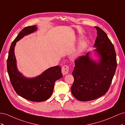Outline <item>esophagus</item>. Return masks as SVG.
I'll use <instances>...</instances> for the list:
<instances>
[{
    "mask_svg": "<svg viewBox=\"0 0 125 125\" xmlns=\"http://www.w3.org/2000/svg\"><path fill=\"white\" fill-rule=\"evenodd\" d=\"M69 67L67 65L63 66L62 68V72L63 75H66L68 73H69Z\"/></svg>",
    "mask_w": 125,
    "mask_h": 125,
    "instance_id": "1",
    "label": "esophagus"
}]
</instances>
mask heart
Wrapping results in <instances>:
<instances>
[{
	"instance_id": "obj_1",
	"label": "heart",
	"mask_w": 125,
	"mask_h": 125,
	"mask_svg": "<svg viewBox=\"0 0 125 125\" xmlns=\"http://www.w3.org/2000/svg\"><path fill=\"white\" fill-rule=\"evenodd\" d=\"M85 42H84V41L80 42V43L79 44L78 46L77 49L76 54H78L80 53V52L82 51V50H83L84 47H85Z\"/></svg>"
}]
</instances>
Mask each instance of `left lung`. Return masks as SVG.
<instances>
[{
  "label": "left lung",
  "instance_id": "left-lung-1",
  "mask_svg": "<svg viewBox=\"0 0 125 125\" xmlns=\"http://www.w3.org/2000/svg\"><path fill=\"white\" fill-rule=\"evenodd\" d=\"M95 28L97 36L94 46L100 60L92 59L88 52L75 60L72 73L74 82L71 93L80 101H92L104 95L110 87L117 67L114 45L103 30L98 26Z\"/></svg>",
  "mask_w": 125,
  "mask_h": 125
}]
</instances>
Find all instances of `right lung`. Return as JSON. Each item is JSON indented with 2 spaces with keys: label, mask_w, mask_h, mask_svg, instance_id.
I'll return each mask as SVG.
<instances>
[{
  "label": "right lung",
  "mask_w": 125,
  "mask_h": 125,
  "mask_svg": "<svg viewBox=\"0 0 125 125\" xmlns=\"http://www.w3.org/2000/svg\"><path fill=\"white\" fill-rule=\"evenodd\" d=\"M36 30V25L26 26L21 30L12 42L7 59V71L11 83L19 95L29 101L41 102L51 97L56 81L62 78V74L59 66L50 68L39 76L33 78H25L18 70L14 54L16 43Z\"/></svg>",
  "instance_id": "right-lung-1"
}]
</instances>
